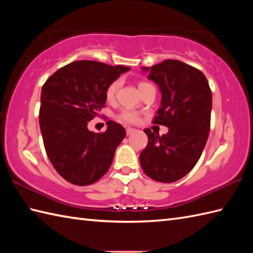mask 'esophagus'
Listing matches in <instances>:
<instances>
[{
  "mask_svg": "<svg viewBox=\"0 0 253 253\" xmlns=\"http://www.w3.org/2000/svg\"><path fill=\"white\" fill-rule=\"evenodd\" d=\"M135 131V129H133V128H131V127H128L127 129H126V132H127V135L129 136V135H131V133Z\"/></svg>",
  "mask_w": 253,
  "mask_h": 253,
  "instance_id": "34e87169",
  "label": "esophagus"
}]
</instances>
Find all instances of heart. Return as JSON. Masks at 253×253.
<instances>
[{"label":"heart","mask_w":253,"mask_h":253,"mask_svg":"<svg viewBox=\"0 0 253 253\" xmlns=\"http://www.w3.org/2000/svg\"><path fill=\"white\" fill-rule=\"evenodd\" d=\"M122 84V82L121 79H115L114 82H112L109 87L106 88V91H105V96H106V100L107 101H113L115 99L116 96V93L118 89H120ZM139 87V90L143 91L144 89H147L149 87H153L152 84H150L149 83H146V82H140L138 84ZM118 121H121L123 123H127V124H135L139 121V114L136 112V111H132V110H124L120 115L117 116Z\"/></svg>","instance_id":"obj_1"}]
</instances>
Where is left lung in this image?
Segmentation results:
<instances>
[{
	"instance_id": "obj_1",
	"label": "left lung",
	"mask_w": 253,
	"mask_h": 253,
	"mask_svg": "<svg viewBox=\"0 0 253 253\" xmlns=\"http://www.w3.org/2000/svg\"><path fill=\"white\" fill-rule=\"evenodd\" d=\"M148 78L157 84L162 101L153 124L169 127L160 136L144 129L148 144L140 164L150 178L174 182L195 168L209 137L212 91L203 73L177 60H165L151 67Z\"/></svg>"
}]
</instances>
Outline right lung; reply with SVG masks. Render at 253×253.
<instances>
[{
    "mask_svg": "<svg viewBox=\"0 0 253 253\" xmlns=\"http://www.w3.org/2000/svg\"><path fill=\"white\" fill-rule=\"evenodd\" d=\"M129 69L76 61L57 69L42 87L39 123L45 152L71 184L91 185L109 170L125 128L109 121L104 132L95 133L88 129V123L105 106L109 84Z\"/></svg>",
    "mask_w": 253,
    "mask_h": 253,
    "instance_id": "1",
    "label": "right lung"
}]
</instances>
